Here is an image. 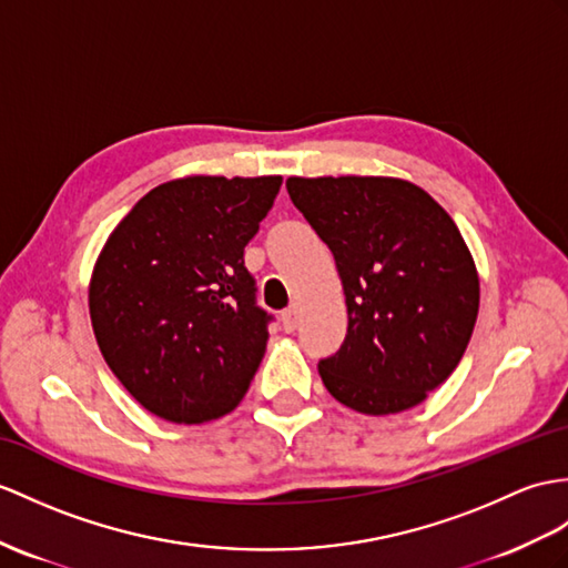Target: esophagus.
Wrapping results in <instances>:
<instances>
[{
  "instance_id": "34e87169",
  "label": "esophagus",
  "mask_w": 568,
  "mask_h": 568,
  "mask_svg": "<svg viewBox=\"0 0 568 568\" xmlns=\"http://www.w3.org/2000/svg\"><path fill=\"white\" fill-rule=\"evenodd\" d=\"M282 325L286 332H294L298 327V308L288 306L286 311H282Z\"/></svg>"
}]
</instances>
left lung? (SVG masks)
Listing matches in <instances>:
<instances>
[{
	"instance_id": "1",
	"label": "left lung",
	"mask_w": 568,
	"mask_h": 568,
	"mask_svg": "<svg viewBox=\"0 0 568 568\" xmlns=\"http://www.w3.org/2000/svg\"><path fill=\"white\" fill-rule=\"evenodd\" d=\"M286 190L335 255L347 296V337L317 364L325 388L364 414L424 403L460 364L479 311L455 221L397 178H288Z\"/></svg>"
}]
</instances>
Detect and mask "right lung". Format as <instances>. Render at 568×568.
Returning a JSON list of instances; mask_svg holds the SVG:
<instances>
[{"instance_id":"1","label":"right lung","mask_w":568,"mask_h":568,"mask_svg":"<svg viewBox=\"0 0 568 568\" xmlns=\"http://www.w3.org/2000/svg\"><path fill=\"white\" fill-rule=\"evenodd\" d=\"M280 187V175L171 180L110 233L91 325L110 371L156 417L212 422L251 388L274 315L243 253Z\"/></svg>"}]
</instances>
